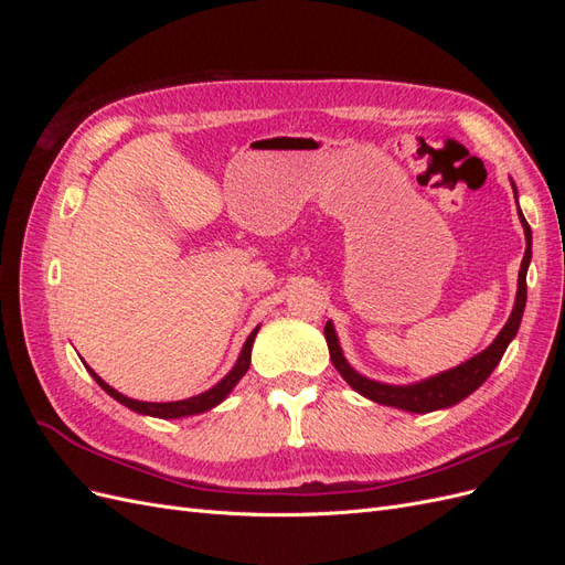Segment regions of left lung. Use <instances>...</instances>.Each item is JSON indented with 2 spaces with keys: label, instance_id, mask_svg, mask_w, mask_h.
<instances>
[{
  "label": "left lung",
  "instance_id": "obj_1",
  "mask_svg": "<svg viewBox=\"0 0 565 565\" xmlns=\"http://www.w3.org/2000/svg\"><path fill=\"white\" fill-rule=\"evenodd\" d=\"M511 185H514V183H511ZM514 198H516V188H514ZM519 218H521L523 231H525L527 247H525L521 270H519L516 303H514V311H511L502 332L498 334V339H494L483 353H478L465 365H457V367L443 372V374H438V377H431L426 382L409 384V386H388V384L372 382V380L363 377V374H358L355 370H351V365L344 361V355H341V349L337 344V334H334L332 322H328V324H324V339H328L330 358H332V363L339 370L341 377H344L358 393H361V396H365L374 403L407 409V413H431V409L450 407L459 401H465L469 393H473L478 386H481L490 377V372L498 367V363L502 361L509 341L516 337L519 324H521V316H523V309H525V273H527L530 256H533V252H530V245H533V233H530V226H527V221L523 218L521 210H519Z\"/></svg>",
  "mask_w": 565,
  "mask_h": 565
}]
</instances>
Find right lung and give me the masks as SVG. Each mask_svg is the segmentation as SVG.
<instances>
[{
  "instance_id": "obj_1",
  "label": "right lung",
  "mask_w": 565,
  "mask_h": 565,
  "mask_svg": "<svg viewBox=\"0 0 565 565\" xmlns=\"http://www.w3.org/2000/svg\"><path fill=\"white\" fill-rule=\"evenodd\" d=\"M256 332H259V330H254V332L247 337L241 358H237L235 367L226 374V377L221 380L214 388L204 391V393H200V396L188 398V401H177V403H143V401H131V398L122 396V393H119V391H115L113 386H108L89 365H87V370L92 372V377L98 382L100 388H104L106 393H110V396H113L115 401H119L122 405H127L129 409H134V413L150 415V417H160V419L188 417V415H198V413H204V409H210V407L218 405V403L224 401V398L228 396V393L233 391V386H235L237 382H241V377H243V374H245L247 367H249V355H252V344H254Z\"/></svg>"
}]
</instances>
